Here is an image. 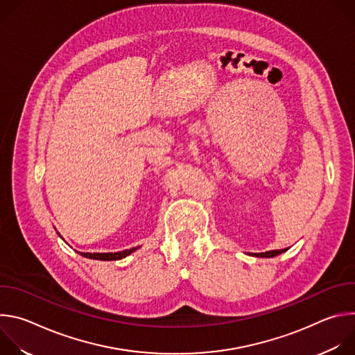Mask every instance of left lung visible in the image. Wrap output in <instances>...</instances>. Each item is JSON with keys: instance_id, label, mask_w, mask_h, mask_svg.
<instances>
[{"instance_id": "8db88e82", "label": "left lung", "mask_w": 355, "mask_h": 355, "mask_svg": "<svg viewBox=\"0 0 355 355\" xmlns=\"http://www.w3.org/2000/svg\"><path fill=\"white\" fill-rule=\"evenodd\" d=\"M284 251H286V248H284V250H270V251H266V252H250V256L271 259V257H275V256L281 254V252H284Z\"/></svg>"}]
</instances>
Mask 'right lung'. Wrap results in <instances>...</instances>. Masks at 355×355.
Wrapping results in <instances>:
<instances>
[{"mask_svg":"<svg viewBox=\"0 0 355 355\" xmlns=\"http://www.w3.org/2000/svg\"><path fill=\"white\" fill-rule=\"evenodd\" d=\"M59 234V233H58ZM60 236V234H59ZM62 237V236H60ZM139 247H133L129 250H123V251H116V252H80V254L85 259H91V260H101V261H115V260H122L125 257H128L129 254H132L133 251H136Z\"/></svg>","mask_w":355,"mask_h":355,"instance_id":"right-lung-1","label":"right lung"}]
</instances>
